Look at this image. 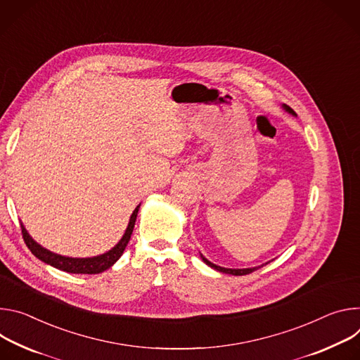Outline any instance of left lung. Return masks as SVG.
<instances>
[{"instance_id":"obj_1","label":"left lung","mask_w":360,"mask_h":360,"mask_svg":"<svg viewBox=\"0 0 360 360\" xmlns=\"http://www.w3.org/2000/svg\"><path fill=\"white\" fill-rule=\"evenodd\" d=\"M282 107H283V110L286 111V112H289V114H292V115H296V112L289 107V105H286V104H282ZM200 257H202V260L207 264V266H210L212 269H214V270H217V271H220V273H226V274H233V276H243V274H249V273H252V271H255V270H257L259 267H262V266H264V264H267V263H264V264H262V266H256V267H246V269H227V267H221V266H217V264H214V263H212L210 260H207L202 253H200Z\"/></svg>"}]
</instances>
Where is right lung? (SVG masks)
Listing matches in <instances>:
<instances>
[{
  "label": "right lung",
  "instance_id": "1",
  "mask_svg": "<svg viewBox=\"0 0 360 360\" xmlns=\"http://www.w3.org/2000/svg\"><path fill=\"white\" fill-rule=\"evenodd\" d=\"M139 209H140V205L134 209L133 214L130 216L129 226H127L123 237L120 238V242L112 249H110L108 252H105L103 255H98V256H93V257H68V256L57 255V253L43 248L41 245H38L34 240V238L30 236V233L27 231L25 226L21 223L22 237H24L25 245L31 250V253L37 259L41 260V262H44V263H47V264H50V266H53V267H56L58 270L67 271V273L97 274V273H101V271L110 269L120 257H122V255L124 253V250H126V248L129 245L130 237H131L134 224H136Z\"/></svg>",
  "mask_w": 360,
  "mask_h": 360
}]
</instances>
